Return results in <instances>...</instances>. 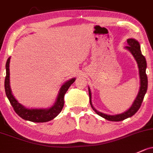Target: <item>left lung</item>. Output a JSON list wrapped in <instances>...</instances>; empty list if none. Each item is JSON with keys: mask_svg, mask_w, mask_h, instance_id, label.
<instances>
[{"mask_svg": "<svg viewBox=\"0 0 153 153\" xmlns=\"http://www.w3.org/2000/svg\"><path fill=\"white\" fill-rule=\"evenodd\" d=\"M128 45L126 47V49H128L130 52H131L133 55H134V58L136 59V62H137L138 67H139V76H140V89H139L138 96L136 97V100L134 101V103L132 104L131 107L126 111V112L123 113V114H116V115H108V114H103V113L99 112L95 109L92 105L91 101V92H90V88H88V91H89V96H90V103L91 105V107L98 114L102 117L105 118L106 120L110 121H121L123 120L126 119V118L131 117L134 115V114L139 109L144 99V95H145L146 92L147 90V76L146 74V68H147V62H146L145 57L142 55V52L140 50V45H139V42L136 41L134 39H129L127 40Z\"/></svg>", "mask_w": 153, "mask_h": 153, "instance_id": "8db88e82", "label": "left lung"}]
</instances>
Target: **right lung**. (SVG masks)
<instances>
[{"instance_id":"right-lung-1","label":"right lung","mask_w":153,"mask_h":153,"mask_svg":"<svg viewBox=\"0 0 153 153\" xmlns=\"http://www.w3.org/2000/svg\"><path fill=\"white\" fill-rule=\"evenodd\" d=\"M9 62H10V57H9L6 63V75L5 78L4 87L5 92H6V96L9 99V102L12 106L15 112L22 119L25 120H29L31 122L35 123H45L48 122L51 120L54 119L55 117L58 115L61 110L63 109L64 106V96L68 90L71 84H73L75 81V78L71 79L69 81L66 82L63 86L61 87L57 96V101L52 107L48 109H26L23 106L18 103L17 100L14 98L11 93L10 85H9Z\"/></svg>"}]
</instances>
